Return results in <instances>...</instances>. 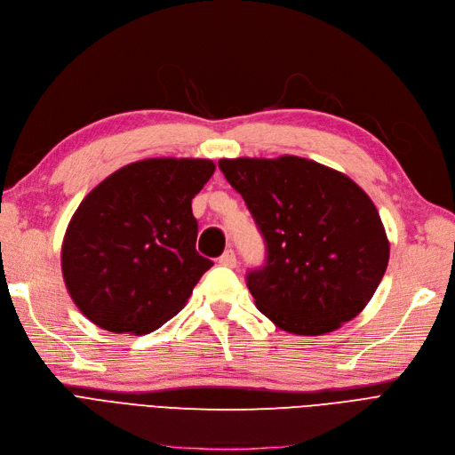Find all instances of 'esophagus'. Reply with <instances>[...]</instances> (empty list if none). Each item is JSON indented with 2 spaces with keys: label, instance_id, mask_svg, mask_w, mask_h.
I'll list each match as a JSON object with an SVG mask.
<instances>
[{
  "label": "esophagus",
  "instance_id": "34e87169",
  "mask_svg": "<svg viewBox=\"0 0 455 455\" xmlns=\"http://www.w3.org/2000/svg\"><path fill=\"white\" fill-rule=\"evenodd\" d=\"M218 263L226 265V267H235V265H237V256H235V252L229 248L220 258H218Z\"/></svg>",
  "mask_w": 455,
  "mask_h": 455
}]
</instances>
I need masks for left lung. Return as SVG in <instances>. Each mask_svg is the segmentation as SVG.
I'll return each instance as SVG.
<instances>
[{
	"instance_id": "left-lung-1",
	"label": "left lung",
	"mask_w": 455,
	"mask_h": 455,
	"mask_svg": "<svg viewBox=\"0 0 455 455\" xmlns=\"http://www.w3.org/2000/svg\"><path fill=\"white\" fill-rule=\"evenodd\" d=\"M267 244L246 286L261 315L293 335H323L362 312L389 259L371 197L340 171L299 156L222 158Z\"/></svg>"
}]
</instances>
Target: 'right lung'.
<instances>
[{
  "mask_svg": "<svg viewBox=\"0 0 455 455\" xmlns=\"http://www.w3.org/2000/svg\"><path fill=\"white\" fill-rule=\"evenodd\" d=\"M214 169L201 158L140 160L83 199L61 243V275L92 323L145 335L184 308L212 267L196 250L192 199Z\"/></svg>",
  "mask_w": 455,
  "mask_h": 455,
  "instance_id": "obj_1",
  "label": "right lung"
}]
</instances>
